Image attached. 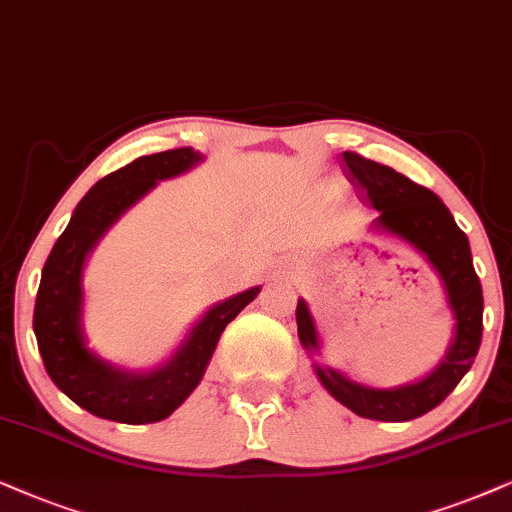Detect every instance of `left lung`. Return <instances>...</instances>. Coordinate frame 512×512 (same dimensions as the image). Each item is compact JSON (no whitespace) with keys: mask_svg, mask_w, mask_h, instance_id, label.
<instances>
[{"mask_svg":"<svg viewBox=\"0 0 512 512\" xmlns=\"http://www.w3.org/2000/svg\"><path fill=\"white\" fill-rule=\"evenodd\" d=\"M342 160H345L342 167L349 184L359 191L361 203L378 210L375 229L404 238L437 269L454 312L456 335L446 359L428 378L397 390H373L323 366H316V375L321 385L357 416L383 420V423H406L442 404L470 371L482 342V283L472 267L468 236L458 229L451 212L435 193L394 172L392 167L375 163L354 151L342 153ZM295 319L302 345L309 352L319 349L312 314L304 300L297 302Z\"/></svg>","mask_w":512,"mask_h":512,"instance_id":"left-lung-1","label":"left lung"}]
</instances>
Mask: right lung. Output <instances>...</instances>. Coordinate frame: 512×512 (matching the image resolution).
Returning a JSON list of instances; mask_svg holds the SVG:
<instances>
[{"instance_id": "obj_1", "label": "right lung", "mask_w": 512, "mask_h": 512, "mask_svg": "<svg viewBox=\"0 0 512 512\" xmlns=\"http://www.w3.org/2000/svg\"><path fill=\"white\" fill-rule=\"evenodd\" d=\"M198 160L200 155L189 146L172 148L141 155L96 181L92 191L80 200L66 231L58 236L44 262L32 314L44 368L58 390L99 418L141 425L170 416L196 390L226 323L234 321L245 304L260 293V288H250L210 309L170 364L155 373L118 371L84 347L80 274L87 252L155 181L186 172Z\"/></svg>"}]
</instances>
